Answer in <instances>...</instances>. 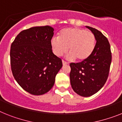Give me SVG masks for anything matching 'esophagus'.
Instances as JSON below:
<instances>
[{"instance_id":"obj_1","label":"esophagus","mask_w":122,"mask_h":122,"mask_svg":"<svg viewBox=\"0 0 122 122\" xmlns=\"http://www.w3.org/2000/svg\"><path fill=\"white\" fill-rule=\"evenodd\" d=\"M62 63H63V65H67L68 64V62H65V61H64V60H62Z\"/></svg>"}]
</instances>
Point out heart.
I'll use <instances>...</instances> for the list:
<instances>
[{"label":"heart","mask_w":122,"mask_h":122,"mask_svg":"<svg viewBox=\"0 0 122 122\" xmlns=\"http://www.w3.org/2000/svg\"><path fill=\"white\" fill-rule=\"evenodd\" d=\"M95 37L90 31L78 27H69L62 29L58 37L51 39V46L54 54L62 56L68 50L67 58L73 60L77 58L84 61L91 56L95 47Z\"/></svg>","instance_id":"b5f03b06"}]
</instances>
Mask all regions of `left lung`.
I'll return each instance as SVG.
<instances>
[{"instance_id": "1", "label": "left lung", "mask_w": 122, "mask_h": 122, "mask_svg": "<svg viewBox=\"0 0 122 122\" xmlns=\"http://www.w3.org/2000/svg\"><path fill=\"white\" fill-rule=\"evenodd\" d=\"M94 34L95 49L88 59L70 64V80L73 91L80 96L90 97L99 91L106 82L112 62L110 45L101 32L86 26Z\"/></svg>"}]
</instances>
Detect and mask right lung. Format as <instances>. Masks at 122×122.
Returning a JSON list of instances; mask_svg holds the SVG:
<instances>
[{
	"label": "right lung",
	"instance_id": "add662e5",
	"mask_svg": "<svg viewBox=\"0 0 122 122\" xmlns=\"http://www.w3.org/2000/svg\"><path fill=\"white\" fill-rule=\"evenodd\" d=\"M50 26L31 27L20 32L10 47L13 76L19 85L34 95L47 93L53 87L62 67L61 59L52 52Z\"/></svg>",
	"mask_w": 122,
	"mask_h": 122
}]
</instances>
